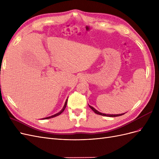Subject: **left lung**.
Segmentation results:
<instances>
[{
  "instance_id": "8db88e82",
  "label": "left lung",
  "mask_w": 159,
  "mask_h": 159,
  "mask_svg": "<svg viewBox=\"0 0 159 159\" xmlns=\"http://www.w3.org/2000/svg\"><path fill=\"white\" fill-rule=\"evenodd\" d=\"M89 107L92 109L93 111L96 113V114H98V115H103V116H107V117H118V116H121V115H123L124 113H122V114H118V115H109V114H104V113H100V112H99L98 111H97L96 109H95L93 107H91V106H90V105H89Z\"/></svg>"
}]
</instances>
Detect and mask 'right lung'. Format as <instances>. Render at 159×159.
I'll use <instances>...</instances> for the list:
<instances>
[{"instance_id":"add662e5","label":"right lung","mask_w":159,"mask_h":159,"mask_svg":"<svg viewBox=\"0 0 159 159\" xmlns=\"http://www.w3.org/2000/svg\"><path fill=\"white\" fill-rule=\"evenodd\" d=\"M67 102H68V99H66V102H65V104H64V106L63 109H62L60 111L59 113H56V114H55V115H52V116H50V117H46V118H44V119H50V118H52V117H56V116H57V115H60L61 113H63V111H64V109H66V107Z\"/></svg>"}]
</instances>
